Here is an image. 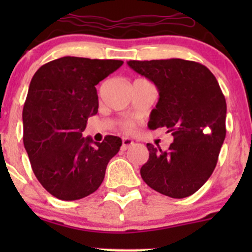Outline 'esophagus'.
Returning a JSON list of instances; mask_svg holds the SVG:
<instances>
[{"mask_svg": "<svg viewBox=\"0 0 252 252\" xmlns=\"http://www.w3.org/2000/svg\"><path fill=\"white\" fill-rule=\"evenodd\" d=\"M133 145H134V141L131 140V139H129V138L122 139V150H123V151L128 150L129 147H131Z\"/></svg>", "mask_w": 252, "mask_h": 252, "instance_id": "esophagus-1", "label": "esophagus"}]
</instances>
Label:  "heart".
<instances>
[{
    "instance_id": "b5f03b06",
    "label": "heart",
    "mask_w": 252,
    "mask_h": 252,
    "mask_svg": "<svg viewBox=\"0 0 252 252\" xmlns=\"http://www.w3.org/2000/svg\"><path fill=\"white\" fill-rule=\"evenodd\" d=\"M131 128H133V126H131L130 123H126V129H128V130H130Z\"/></svg>"
}]
</instances>
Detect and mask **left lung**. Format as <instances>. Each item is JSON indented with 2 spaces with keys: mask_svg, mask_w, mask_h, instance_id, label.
Returning a JSON list of instances; mask_svg holds the SVG:
<instances>
[{
  "mask_svg": "<svg viewBox=\"0 0 252 252\" xmlns=\"http://www.w3.org/2000/svg\"><path fill=\"white\" fill-rule=\"evenodd\" d=\"M128 65L156 85L158 102L149 128H166L174 140L167 151L147 144L144 182L173 199L196 192L215 171L225 139L227 103L217 79L192 61H129Z\"/></svg>",
  "mask_w": 252,
  "mask_h": 252,
  "instance_id": "8db88e82",
  "label": "left lung"
}]
</instances>
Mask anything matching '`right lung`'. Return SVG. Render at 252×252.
<instances>
[{
	"label": "right lung",
	"instance_id": "add662e5",
	"mask_svg": "<svg viewBox=\"0 0 252 252\" xmlns=\"http://www.w3.org/2000/svg\"><path fill=\"white\" fill-rule=\"evenodd\" d=\"M123 61L67 57L41 65L32 77L23 107V141L42 187L64 201L98 189L122 139L83 138L88 118L98 111L96 85Z\"/></svg>",
	"mask_w": 252,
	"mask_h": 252
}]
</instances>
